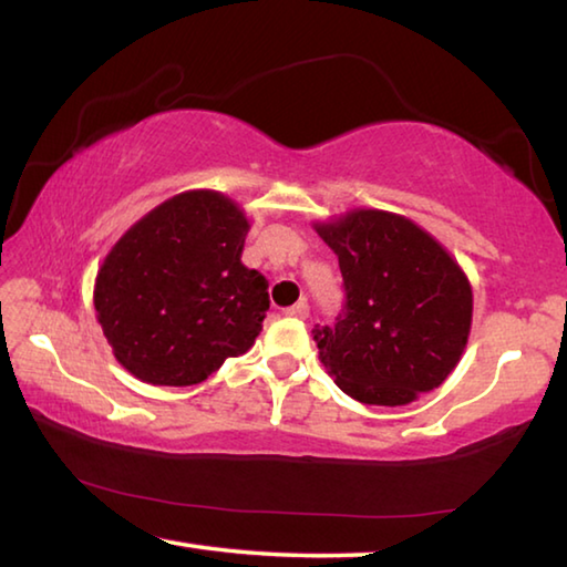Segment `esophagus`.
<instances>
[{
	"instance_id": "1",
	"label": "esophagus",
	"mask_w": 567,
	"mask_h": 567,
	"mask_svg": "<svg viewBox=\"0 0 567 567\" xmlns=\"http://www.w3.org/2000/svg\"><path fill=\"white\" fill-rule=\"evenodd\" d=\"M285 315H287V317H295V319H307V317H310V305H307V302H297V305H292V307H287Z\"/></svg>"
}]
</instances>
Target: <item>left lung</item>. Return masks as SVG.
Listing matches in <instances>:
<instances>
[{"instance_id":"obj_1","label":"left lung","mask_w":567,"mask_h":567,"mask_svg":"<svg viewBox=\"0 0 567 567\" xmlns=\"http://www.w3.org/2000/svg\"><path fill=\"white\" fill-rule=\"evenodd\" d=\"M339 257L347 302L315 329L319 359L362 404L404 406L436 389L466 349L473 295L444 245L404 215L359 208L317 223Z\"/></svg>"}]
</instances>
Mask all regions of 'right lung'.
<instances>
[{
    "label": "right lung",
    "instance_id": "1",
    "mask_svg": "<svg viewBox=\"0 0 567 567\" xmlns=\"http://www.w3.org/2000/svg\"><path fill=\"white\" fill-rule=\"evenodd\" d=\"M250 223L215 190L173 195L131 225L96 275V319L121 367L156 386L200 384L245 354L270 310L240 262Z\"/></svg>",
    "mask_w": 567,
    "mask_h": 567
}]
</instances>
